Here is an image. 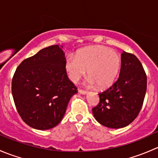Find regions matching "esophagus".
Here are the masks:
<instances>
[{"label": "esophagus", "instance_id": "34e87169", "mask_svg": "<svg viewBox=\"0 0 158 158\" xmlns=\"http://www.w3.org/2000/svg\"><path fill=\"white\" fill-rule=\"evenodd\" d=\"M79 93H80V94H82V95H86V94H87L86 91L82 90V89H79Z\"/></svg>", "mask_w": 158, "mask_h": 158}]
</instances>
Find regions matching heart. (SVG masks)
<instances>
[{
  "label": "heart",
  "mask_w": 158,
  "mask_h": 158,
  "mask_svg": "<svg viewBox=\"0 0 158 158\" xmlns=\"http://www.w3.org/2000/svg\"><path fill=\"white\" fill-rule=\"evenodd\" d=\"M122 60L116 51L102 46H95L78 51L75 57H68L65 68L70 80L76 83L85 73L89 85L95 83L101 89H107L115 81L121 68Z\"/></svg>",
  "instance_id": "obj_1"
}]
</instances>
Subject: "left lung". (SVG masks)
<instances>
[{
  "label": "left lung",
  "mask_w": 158,
  "mask_h": 158,
  "mask_svg": "<svg viewBox=\"0 0 158 158\" xmlns=\"http://www.w3.org/2000/svg\"><path fill=\"white\" fill-rule=\"evenodd\" d=\"M118 80L98 94L100 101L92 113L97 122L110 128H122L139 114L147 90V76L134 54L123 51Z\"/></svg>",
  "instance_id": "1"
}]
</instances>
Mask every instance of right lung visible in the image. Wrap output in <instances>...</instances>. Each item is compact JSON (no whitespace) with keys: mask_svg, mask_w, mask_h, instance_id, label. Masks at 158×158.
Instances as JSON below:
<instances>
[{"mask_svg":"<svg viewBox=\"0 0 158 158\" xmlns=\"http://www.w3.org/2000/svg\"><path fill=\"white\" fill-rule=\"evenodd\" d=\"M63 47L50 46L23 60L12 79V95L19 114L31 128L47 130L62 121L77 88L65 68Z\"/></svg>","mask_w":158,"mask_h":158,"instance_id":"1","label":"right lung"}]
</instances>
